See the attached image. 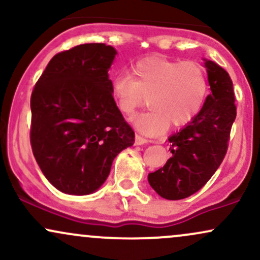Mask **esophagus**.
<instances>
[{"instance_id":"obj_1","label":"esophagus","mask_w":260,"mask_h":260,"mask_svg":"<svg viewBox=\"0 0 260 260\" xmlns=\"http://www.w3.org/2000/svg\"><path fill=\"white\" fill-rule=\"evenodd\" d=\"M134 143H136V145H143L145 144V143H148V140L143 138V137L139 136V134H136V140H134Z\"/></svg>"}]
</instances>
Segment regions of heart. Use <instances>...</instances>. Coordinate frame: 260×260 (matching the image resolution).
I'll list each match as a JSON object with an SVG mask.
<instances>
[{
    "label": "heart",
    "instance_id": "heart-1",
    "mask_svg": "<svg viewBox=\"0 0 260 260\" xmlns=\"http://www.w3.org/2000/svg\"><path fill=\"white\" fill-rule=\"evenodd\" d=\"M208 78L204 68L193 61H176L159 56L140 59L132 73L116 76L111 95L118 110L132 115L148 104L150 110L133 120L143 133L155 136L170 127L189 123L204 105Z\"/></svg>",
    "mask_w": 260,
    "mask_h": 260
}]
</instances>
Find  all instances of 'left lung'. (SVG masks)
I'll use <instances>...</instances> for the list:
<instances>
[{
  "label": "left lung",
  "mask_w": 260,
  "mask_h": 260,
  "mask_svg": "<svg viewBox=\"0 0 260 260\" xmlns=\"http://www.w3.org/2000/svg\"><path fill=\"white\" fill-rule=\"evenodd\" d=\"M211 94L198 115L169 138L172 156L148 181L155 192L169 201L194 194L221 165L228 153L230 132L236 118L235 91L229 73L205 59Z\"/></svg>",
  "instance_id": "obj_1"
}]
</instances>
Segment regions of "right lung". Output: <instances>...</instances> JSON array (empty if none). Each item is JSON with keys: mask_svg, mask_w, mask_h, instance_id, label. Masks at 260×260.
I'll use <instances>...</instances> for the list:
<instances>
[{"mask_svg": "<svg viewBox=\"0 0 260 260\" xmlns=\"http://www.w3.org/2000/svg\"><path fill=\"white\" fill-rule=\"evenodd\" d=\"M116 53L105 44L58 52L32 89V154L50 183L67 194L95 192L113 159L134 143L111 95L107 72Z\"/></svg>", "mask_w": 260, "mask_h": 260, "instance_id": "add662e5", "label": "right lung"}]
</instances>
